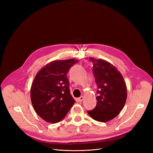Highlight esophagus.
<instances>
[{
  "label": "esophagus",
  "instance_id": "34e87169",
  "mask_svg": "<svg viewBox=\"0 0 153 153\" xmlns=\"http://www.w3.org/2000/svg\"><path fill=\"white\" fill-rule=\"evenodd\" d=\"M83 100H84V96H80V98H78V101H79V102H82V101Z\"/></svg>",
  "mask_w": 153,
  "mask_h": 153
}]
</instances>
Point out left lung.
Masks as SVG:
<instances>
[{
	"label": "left lung",
	"mask_w": 153,
	"mask_h": 153,
	"mask_svg": "<svg viewBox=\"0 0 153 153\" xmlns=\"http://www.w3.org/2000/svg\"><path fill=\"white\" fill-rule=\"evenodd\" d=\"M93 63V72L98 87L97 103L89 116L95 121L106 123L115 118L124 108L127 88L122 74L109 62L89 57Z\"/></svg>",
	"instance_id": "left-lung-1"
}]
</instances>
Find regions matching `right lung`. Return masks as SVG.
Instances as JSON below:
<instances>
[{"instance_id": "add662e5", "label": "right lung", "mask_w": 153, "mask_h": 153, "mask_svg": "<svg viewBox=\"0 0 153 153\" xmlns=\"http://www.w3.org/2000/svg\"><path fill=\"white\" fill-rule=\"evenodd\" d=\"M78 60L53 61L36 74L30 88V99L35 112L44 121L59 123L75 103L69 90V69Z\"/></svg>"}]
</instances>
